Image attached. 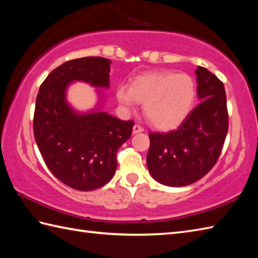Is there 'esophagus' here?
<instances>
[{
	"label": "esophagus",
	"mask_w": 258,
	"mask_h": 258,
	"mask_svg": "<svg viewBox=\"0 0 258 258\" xmlns=\"http://www.w3.org/2000/svg\"><path fill=\"white\" fill-rule=\"evenodd\" d=\"M143 131H144V128L142 127V126L139 125V124H135V125L133 126V134L141 133V132H143Z\"/></svg>",
	"instance_id": "obj_1"
}]
</instances>
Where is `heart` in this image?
<instances>
[{"label": "heart", "instance_id": "heart-1", "mask_svg": "<svg viewBox=\"0 0 258 258\" xmlns=\"http://www.w3.org/2000/svg\"><path fill=\"white\" fill-rule=\"evenodd\" d=\"M116 98L126 108L144 104V114L158 130L176 128L188 116L196 98L191 76L169 71L151 72L135 78L128 87L120 85Z\"/></svg>", "mask_w": 258, "mask_h": 258}]
</instances>
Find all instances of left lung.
I'll return each mask as SVG.
<instances>
[{"label": "left lung", "mask_w": 258, "mask_h": 258, "mask_svg": "<svg viewBox=\"0 0 258 258\" xmlns=\"http://www.w3.org/2000/svg\"><path fill=\"white\" fill-rule=\"evenodd\" d=\"M195 73L199 105L175 131L149 134L147 168L158 183L171 187L204 177L220 157L228 131L223 82L205 68Z\"/></svg>", "instance_id": "1"}]
</instances>
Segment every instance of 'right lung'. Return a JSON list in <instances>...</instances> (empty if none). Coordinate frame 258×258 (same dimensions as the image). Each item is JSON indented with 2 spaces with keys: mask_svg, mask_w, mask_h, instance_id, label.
Returning <instances> with one entry per match:
<instances>
[{
  "mask_svg": "<svg viewBox=\"0 0 258 258\" xmlns=\"http://www.w3.org/2000/svg\"><path fill=\"white\" fill-rule=\"evenodd\" d=\"M109 64L97 56L65 62L47 75L36 97L33 130L38 150L54 176L78 190L100 188L112 179L116 153L132 135L133 120L101 111V91L96 107L86 113L67 101L68 87L76 81L108 89Z\"/></svg>",
  "mask_w": 258,
  "mask_h": 258,
  "instance_id": "right-lung-1",
  "label": "right lung"
}]
</instances>
